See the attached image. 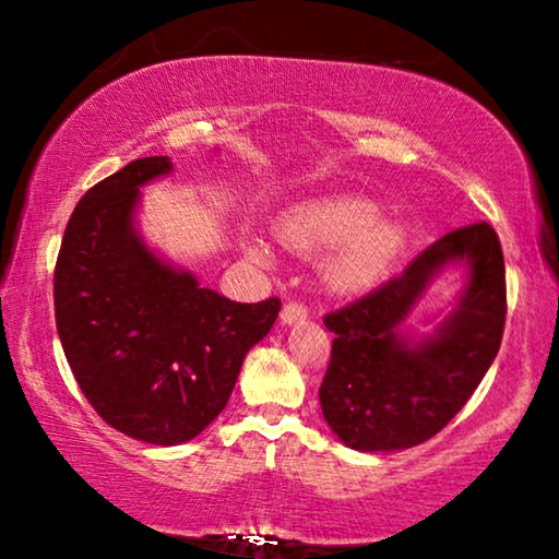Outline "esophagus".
Segmentation results:
<instances>
[{
  "label": "esophagus",
  "instance_id": "obj_1",
  "mask_svg": "<svg viewBox=\"0 0 559 559\" xmlns=\"http://www.w3.org/2000/svg\"><path fill=\"white\" fill-rule=\"evenodd\" d=\"M282 323L285 325H293V323H302L305 318H308V308H305L302 302H287L285 308H282Z\"/></svg>",
  "mask_w": 559,
  "mask_h": 559
}]
</instances>
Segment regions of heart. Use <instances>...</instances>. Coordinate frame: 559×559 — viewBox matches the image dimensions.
Masks as SVG:
<instances>
[{
  "label": "heart",
  "instance_id": "heart-1",
  "mask_svg": "<svg viewBox=\"0 0 559 559\" xmlns=\"http://www.w3.org/2000/svg\"><path fill=\"white\" fill-rule=\"evenodd\" d=\"M280 239L297 251L338 247L325 264L328 285L338 293H361L384 277L407 241L404 226L379 218V205L361 195L310 201L289 211L280 226ZM257 262H270L262 243H251Z\"/></svg>",
  "mask_w": 559,
  "mask_h": 559
}]
</instances>
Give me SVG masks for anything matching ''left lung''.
I'll use <instances>...</instances> for the list:
<instances>
[{"mask_svg": "<svg viewBox=\"0 0 559 559\" xmlns=\"http://www.w3.org/2000/svg\"><path fill=\"white\" fill-rule=\"evenodd\" d=\"M450 263L469 270L459 305L432 336L407 340L403 320ZM503 320L507 270L499 236L486 221L445 234L402 274L325 316V328L335 335L318 392L325 423L361 453L430 440L486 377L499 354Z\"/></svg>", "mask_w": 559, "mask_h": 559, "instance_id": "left-lung-1", "label": "left lung"}]
</instances>
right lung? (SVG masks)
I'll return each instance as SVG.
<instances>
[{
  "instance_id": "add662e5",
  "label": "right lung",
  "mask_w": 559,
  "mask_h": 559,
  "mask_svg": "<svg viewBox=\"0 0 559 559\" xmlns=\"http://www.w3.org/2000/svg\"><path fill=\"white\" fill-rule=\"evenodd\" d=\"M173 170L142 157L96 182L68 221L52 280L56 325L83 396L114 430L180 445L226 407L243 356L280 300L234 302L147 249L134 228L144 182Z\"/></svg>"
}]
</instances>
